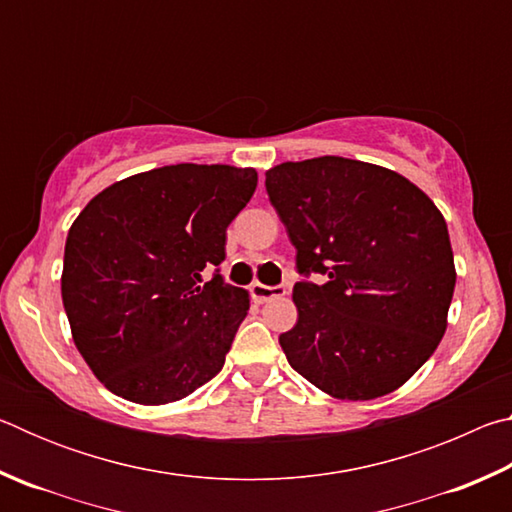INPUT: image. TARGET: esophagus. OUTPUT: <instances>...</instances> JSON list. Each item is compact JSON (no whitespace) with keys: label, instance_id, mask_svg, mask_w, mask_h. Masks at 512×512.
<instances>
[{"label":"esophagus","instance_id":"obj_1","mask_svg":"<svg viewBox=\"0 0 512 512\" xmlns=\"http://www.w3.org/2000/svg\"><path fill=\"white\" fill-rule=\"evenodd\" d=\"M250 293H253V298L257 302H266L271 298L284 296V293H287V287H284V284H277V287H268V284L253 282V284H250Z\"/></svg>","mask_w":512,"mask_h":512}]
</instances>
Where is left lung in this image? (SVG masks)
Wrapping results in <instances>:
<instances>
[{"instance_id":"left-lung-1","label":"left lung","mask_w":512,"mask_h":512,"mask_svg":"<svg viewBox=\"0 0 512 512\" xmlns=\"http://www.w3.org/2000/svg\"><path fill=\"white\" fill-rule=\"evenodd\" d=\"M266 192L300 275L298 323L280 334L291 368L341 400L400 388L447 327L456 271L443 214L400 173L339 155L277 164Z\"/></svg>"}]
</instances>
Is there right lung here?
Segmentation results:
<instances>
[{
    "mask_svg": "<svg viewBox=\"0 0 512 512\" xmlns=\"http://www.w3.org/2000/svg\"><path fill=\"white\" fill-rule=\"evenodd\" d=\"M255 187V169L169 164L85 205L60 287L76 348L108 391L169 404L219 375L248 314V293L219 271L225 230Z\"/></svg>",
    "mask_w": 512,
    "mask_h": 512,
    "instance_id": "obj_1",
    "label": "right lung"
}]
</instances>
